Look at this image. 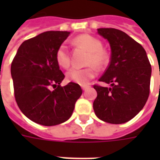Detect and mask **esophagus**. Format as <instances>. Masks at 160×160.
<instances>
[{"mask_svg": "<svg viewBox=\"0 0 160 160\" xmlns=\"http://www.w3.org/2000/svg\"><path fill=\"white\" fill-rule=\"evenodd\" d=\"M88 87H89V86H87V85H82V86H81V88H82V90L84 91L87 90Z\"/></svg>", "mask_w": 160, "mask_h": 160, "instance_id": "esophagus-1", "label": "esophagus"}]
</instances>
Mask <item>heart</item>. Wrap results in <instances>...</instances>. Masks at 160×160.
Instances as JSON below:
<instances>
[{
  "label": "heart",
  "mask_w": 160,
  "mask_h": 160,
  "mask_svg": "<svg viewBox=\"0 0 160 160\" xmlns=\"http://www.w3.org/2000/svg\"><path fill=\"white\" fill-rule=\"evenodd\" d=\"M74 41L89 51L87 58V64H93L101 67L108 62V54L102 49V43L99 40L87 34L77 37ZM56 62L63 68H68L70 66V56L68 47L65 43L59 46L56 53ZM96 74V69L93 66L87 67L86 68H73L67 73V79L74 83L85 85Z\"/></svg>",
  "instance_id": "1"
}]
</instances>
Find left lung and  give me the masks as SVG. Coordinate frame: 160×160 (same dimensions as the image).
<instances>
[{"label": "left lung", "mask_w": 160, "mask_h": 160, "mask_svg": "<svg viewBox=\"0 0 160 160\" xmlns=\"http://www.w3.org/2000/svg\"><path fill=\"white\" fill-rule=\"evenodd\" d=\"M98 33L108 40L111 49L110 64L98 80L111 87L93 86L98 93L94 112L104 122L124 123L134 118L148 101L151 64L144 48L123 32L99 28Z\"/></svg>", "instance_id": "8db88e82"}]
</instances>
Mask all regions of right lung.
<instances>
[{"label":"right lung","instance_id":"obj_1","mask_svg":"<svg viewBox=\"0 0 160 160\" xmlns=\"http://www.w3.org/2000/svg\"><path fill=\"white\" fill-rule=\"evenodd\" d=\"M69 34L49 31L26 40L12 60L15 100L23 114L36 123L54 126L68 120L82 94L76 83L61 87L65 76L56 62V53Z\"/></svg>","mask_w":160,"mask_h":160}]
</instances>
